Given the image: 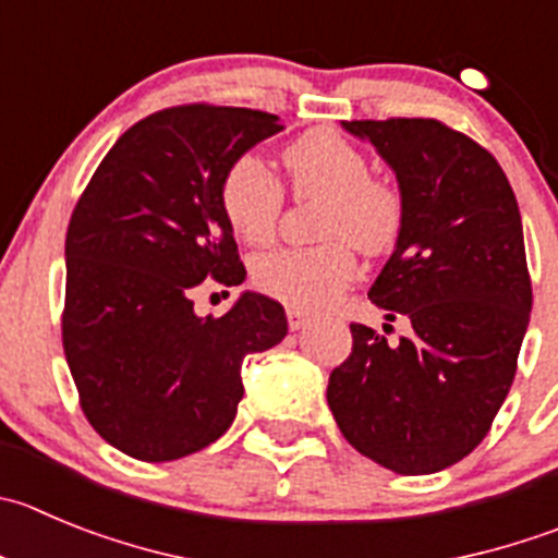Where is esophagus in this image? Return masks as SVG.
<instances>
[{
	"label": "esophagus",
	"instance_id": "esophagus-1",
	"mask_svg": "<svg viewBox=\"0 0 558 558\" xmlns=\"http://www.w3.org/2000/svg\"><path fill=\"white\" fill-rule=\"evenodd\" d=\"M286 316H289L291 330H303V327L311 325V316L303 314L300 308H289V311H286Z\"/></svg>",
	"mask_w": 558,
	"mask_h": 558
}]
</instances>
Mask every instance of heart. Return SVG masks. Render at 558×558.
<instances>
[{
	"label": "heart",
	"instance_id": "heart-1",
	"mask_svg": "<svg viewBox=\"0 0 558 558\" xmlns=\"http://www.w3.org/2000/svg\"><path fill=\"white\" fill-rule=\"evenodd\" d=\"M283 168L296 197H322L316 247H280L253 262L258 289L291 308L322 311L352 283L357 272L351 239L363 253H379L402 226L397 186L368 175V159L357 145L327 129L296 137L283 148ZM226 222L242 242L264 244L275 236L283 208V186L258 156L231 161L220 184Z\"/></svg>",
	"mask_w": 558,
	"mask_h": 558
}]
</instances>
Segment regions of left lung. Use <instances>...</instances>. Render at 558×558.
Listing matches in <instances>:
<instances>
[{"label":"left lung","instance_id":"left-lung-1","mask_svg":"<svg viewBox=\"0 0 558 558\" xmlns=\"http://www.w3.org/2000/svg\"><path fill=\"white\" fill-rule=\"evenodd\" d=\"M341 126L397 173L402 226L368 300L413 332L388 341L350 325L327 404L363 457L402 476L437 473L482 444L512 388L531 316L520 208L490 150L440 121Z\"/></svg>","mask_w":558,"mask_h":558}]
</instances>
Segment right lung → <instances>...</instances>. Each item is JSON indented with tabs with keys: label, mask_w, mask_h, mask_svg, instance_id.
I'll use <instances>...</instances> for the list:
<instances>
[{
	"label": "right lung",
	"mask_w": 558,
	"mask_h": 558,
	"mask_svg": "<svg viewBox=\"0 0 558 558\" xmlns=\"http://www.w3.org/2000/svg\"><path fill=\"white\" fill-rule=\"evenodd\" d=\"M280 129L258 109H161L121 134L71 215L65 361L93 429L134 460H181L226 435L242 361L289 332L283 305L258 291H242L220 319L192 303L203 280L239 286L247 275L220 184Z\"/></svg>",
	"instance_id": "obj_1"
}]
</instances>
